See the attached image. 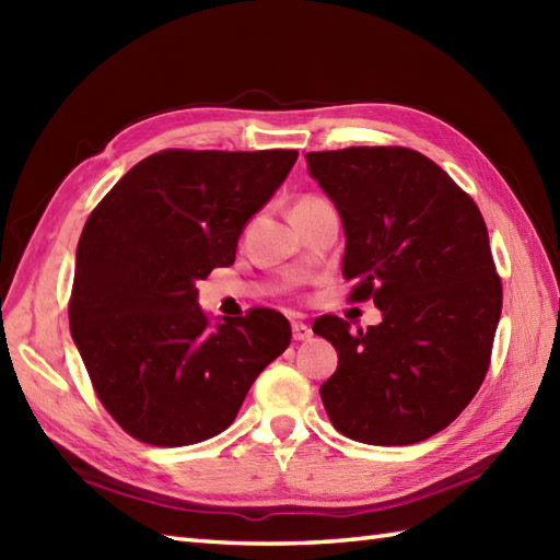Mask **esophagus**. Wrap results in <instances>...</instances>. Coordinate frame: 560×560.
Masks as SVG:
<instances>
[{
	"instance_id": "esophagus-1",
	"label": "esophagus",
	"mask_w": 560,
	"mask_h": 560,
	"mask_svg": "<svg viewBox=\"0 0 560 560\" xmlns=\"http://www.w3.org/2000/svg\"><path fill=\"white\" fill-rule=\"evenodd\" d=\"M291 329H293V339L295 341H305V339H311V335H313V329L307 327V325H303V323H293Z\"/></svg>"
}]
</instances>
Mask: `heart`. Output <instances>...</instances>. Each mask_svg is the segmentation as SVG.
Listing matches in <instances>:
<instances>
[{"label": "heart", "instance_id": "obj_1", "mask_svg": "<svg viewBox=\"0 0 560 560\" xmlns=\"http://www.w3.org/2000/svg\"><path fill=\"white\" fill-rule=\"evenodd\" d=\"M325 199H319V197H315V195H305V197H301L299 201H295V207H293V213L295 211H305V209H313V207H317V205H323Z\"/></svg>", "mask_w": 560, "mask_h": 560}]
</instances>
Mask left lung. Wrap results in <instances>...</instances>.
I'll list each match as a JSON object with an SVG mask.
<instances>
[{
    "label": "left lung",
    "mask_w": 560,
    "mask_h": 560,
    "mask_svg": "<svg viewBox=\"0 0 560 560\" xmlns=\"http://www.w3.org/2000/svg\"><path fill=\"white\" fill-rule=\"evenodd\" d=\"M307 168L339 209L351 303L383 323L313 331L339 353L319 387L331 425L368 445H411L450 425L491 365L503 307L481 211L452 177L407 147L311 151Z\"/></svg>",
    "instance_id": "8db88e82"
}]
</instances>
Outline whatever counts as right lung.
<instances>
[{"mask_svg":"<svg viewBox=\"0 0 560 560\" xmlns=\"http://www.w3.org/2000/svg\"><path fill=\"white\" fill-rule=\"evenodd\" d=\"M299 151L163 149L120 177L83 225L69 329L101 404L156 447L195 445L235 419L287 351L271 307L209 327L197 281L235 259L237 237Z\"/></svg>","mask_w":560,"mask_h":560,"instance_id":"right-lung-1","label":"right lung"}]
</instances>
